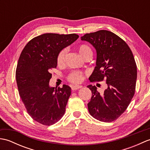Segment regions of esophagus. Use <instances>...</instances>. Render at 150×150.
I'll list each match as a JSON object with an SVG mask.
<instances>
[{"instance_id":"1","label":"esophagus","mask_w":150,"mask_h":150,"mask_svg":"<svg viewBox=\"0 0 150 150\" xmlns=\"http://www.w3.org/2000/svg\"><path fill=\"white\" fill-rule=\"evenodd\" d=\"M82 88V86H79V85H75V86H73L71 87V90L73 91L74 90H79V89H80Z\"/></svg>"}]
</instances>
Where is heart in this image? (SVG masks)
<instances>
[{"label": "heart", "instance_id": "b5f03b06", "mask_svg": "<svg viewBox=\"0 0 150 150\" xmlns=\"http://www.w3.org/2000/svg\"><path fill=\"white\" fill-rule=\"evenodd\" d=\"M79 52L83 58L87 53H92L90 47L86 45H81L79 47ZM66 54L67 50L66 48L60 51V53H59L58 57H57V64H58V65H62L64 63ZM83 78L84 77L82 73L77 71H72L68 76V80L75 84L80 83L83 80Z\"/></svg>", "mask_w": 150, "mask_h": 150}]
</instances>
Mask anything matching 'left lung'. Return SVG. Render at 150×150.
Wrapping results in <instances>:
<instances>
[{
    "mask_svg": "<svg viewBox=\"0 0 150 150\" xmlns=\"http://www.w3.org/2000/svg\"><path fill=\"white\" fill-rule=\"evenodd\" d=\"M81 40L90 42L97 52L96 66L89 79H105L107 84L103 94L95 86H87L92 93L89 112L102 122H112L125 111L135 93L137 71L132 52L121 38L107 30L86 33Z\"/></svg>",
    "mask_w": 150,
    "mask_h": 150,
    "instance_id": "obj_1",
    "label": "left lung"
}]
</instances>
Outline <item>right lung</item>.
Wrapping results in <instances>:
<instances>
[{"label": "right lung", "mask_w": 150, "mask_h": 150, "mask_svg": "<svg viewBox=\"0 0 150 150\" xmlns=\"http://www.w3.org/2000/svg\"><path fill=\"white\" fill-rule=\"evenodd\" d=\"M75 33H44L26 44L18 59L16 81L19 95L27 112L37 122L50 126L65 113L71 88L50 87L51 70L56 68L61 50L79 38Z\"/></svg>", "instance_id": "1"}]
</instances>
